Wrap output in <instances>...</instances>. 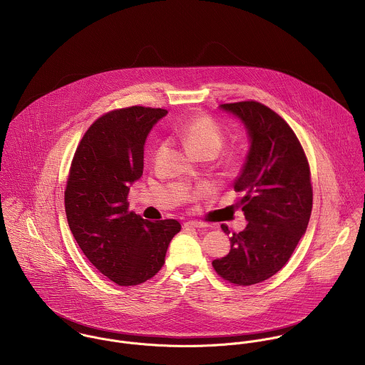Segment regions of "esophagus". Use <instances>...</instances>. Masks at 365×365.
Here are the masks:
<instances>
[{
    "label": "esophagus",
    "instance_id": "esophagus-1",
    "mask_svg": "<svg viewBox=\"0 0 365 365\" xmlns=\"http://www.w3.org/2000/svg\"><path fill=\"white\" fill-rule=\"evenodd\" d=\"M185 227H192V229H201V227H207L205 223L202 222H198V220H188L184 223Z\"/></svg>",
    "mask_w": 365,
    "mask_h": 365
}]
</instances>
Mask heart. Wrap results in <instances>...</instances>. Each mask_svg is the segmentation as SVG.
<instances>
[{
  "label": "heart",
  "instance_id": "obj_1",
  "mask_svg": "<svg viewBox=\"0 0 365 365\" xmlns=\"http://www.w3.org/2000/svg\"><path fill=\"white\" fill-rule=\"evenodd\" d=\"M180 138L192 155L208 153L215 157L223 146V132L208 116L191 119L180 130Z\"/></svg>",
  "mask_w": 365,
  "mask_h": 365
}]
</instances>
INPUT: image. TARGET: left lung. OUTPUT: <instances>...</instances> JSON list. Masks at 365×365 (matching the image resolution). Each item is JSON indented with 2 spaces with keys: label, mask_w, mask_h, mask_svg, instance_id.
I'll return each mask as SVG.
<instances>
[{
  "label": "left lung",
  "mask_w": 365,
  "mask_h": 365,
  "mask_svg": "<svg viewBox=\"0 0 365 365\" xmlns=\"http://www.w3.org/2000/svg\"><path fill=\"white\" fill-rule=\"evenodd\" d=\"M219 109L236 116L249 138L235 181L247 225L229 237L230 252L212 265L232 284L253 285L277 274L307 232L313 200L309 164L294 130L265 105L245 101ZM222 230L230 233L225 225Z\"/></svg>",
  "instance_id": "obj_1"
}]
</instances>
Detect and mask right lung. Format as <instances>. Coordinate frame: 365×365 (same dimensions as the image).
<instances>
[{"mask_svg":"<svg viewBox=\"0 0 365 365\" xmlns=\"http://www.w3.org/2000/svg\"><path fill=\"white\" fill-rule=\"evenodd\" d=\"M165 109L130 106L97 119L73 157L64 207L70 230L91 264L118 285H139L163 267L174 219L129 212L130 185L143 174L146 139Z\"/></svg>","mask_w":365,"mask_h":365,"instance_id":"1","label":"right lung"}]
</instances>
